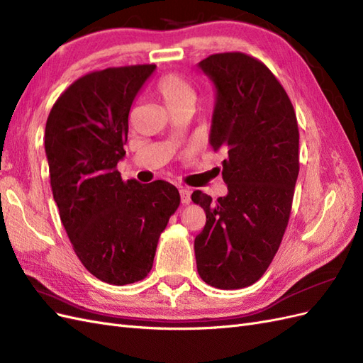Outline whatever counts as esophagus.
I'll return each mask as SVG.
<instances>
[{"instance_id": "34e87169", "label": "esophagus", "mask_w": 363, "mask_h": 363, "mask_svg": "<svg viewBox=\"0 0 363 363\" xmlns=\"http://www.w3.org/2000/svg\"><path fill=\"white\" fill-rule=\"evenodd\" d=\"M180 199H182L183 204H189L191 203V191L186 189V188H182L180 189Z\"/></svg>"}]
</instances>
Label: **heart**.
Returning <instances> with one entry per match:
<instances>
[{
    "label": "heart",
    "mask_w": 363,
    "mask_h": 363,
    "mask_svg": "<svg viewBox=\"0 0 363 363\" xmlns=\"http://www.w3.org/2000/svg\"><path fill=\"white\" fill-rule=\"evenodd\" d=\"M152 95L159 98L171 115L180 111H191L196 96L194 84L177 72L162 75L152 86Z\"/></svg>",
    "instance_id": "obj_1"
}]
</instances>
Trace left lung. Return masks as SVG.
Masks as SVG:
<instances>
[{
    "label": "left lung",
    "mask_w": 363,
    "mask_h": 363,
    "mask_svg": "<svg viewBox=\"0 0 363 363\" xmlns=\"http://www.w3.org/2000/svg\"><path fill=\"white\" fill-rule=\"evenodd\" d=\"M199 67L216 87L211 145L227 155L228 194L215 201L192 194L206 212L194 244L196 269L213 288L240 289L265 274L288 227L300 171L298 124L286 91L256 57L219 52Z\"/></svg>",
    "instance_id": "obj_1"
}]
</instances>
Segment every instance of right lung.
Returning a JSON list of instances; mask_svg holds the SVG:
<instances>
[{
    "mask_svg": "<svg viewBox=\"0 0 363 363\" xmlns=\"http://www.w3.org/2000/svg\"><path fill=\"white\" fill-rule=\"evenodd\" d=\"M156 65L94 71L54 103L45 127L50 183L77 257L116 286L145 279L159 238L180 206L168 182H124L128 113Z\"/></svg>",
    "mask_w": 363,
    "mask_h": 363,
    "instance_id": "obj_1",
    "label": "right lung"
}]
</instances>
